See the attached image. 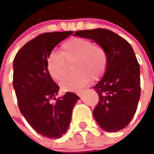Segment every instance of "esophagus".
<instances>
[{"instance_id":"obj_1","label":"esophagus","mask_w":154,"mask_h":154,"mask_svg":"<svg viewBox=\"0 0 154 154\" xmlns=\"http://www.w3.org/2000/svg\"><path fill=\"white\" fill-rule=\"evenodd\" d=\"M83 93H84V90H81V91H77V94L79 96V97H81V96L83 94Z\"/></svg>"}]
</instances>
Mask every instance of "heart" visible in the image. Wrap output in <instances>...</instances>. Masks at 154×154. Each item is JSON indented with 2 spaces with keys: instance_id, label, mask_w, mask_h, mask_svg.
<instances>
[{
  "instance_id": "1",
  "label": "heart",
  "mask_w": 154,
  "mask_h": 154,
  "mask_svg": "<svg viewBox=\"0 0 154 154\" xmlns=\"http://www.w3.org/2000/svg\"><path fill=\"white\" fill-rule=\"evenodd\" d=\"M61 54L50 53L47 58L48 73L57 81L67 74L71 63L74 71L62 81L61 87L66 91L82 88L92 80L100 79L104 74L108 64V56L105 48L91 40L80 37L70 38L61 45Z\"/></svg>"
}]
</instances>
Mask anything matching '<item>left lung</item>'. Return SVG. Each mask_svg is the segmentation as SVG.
Returning <instances> with one entry per match:
<instances>
[{
  "mask_svg": "<svg viewBox=\"0 0 154 154\" xmlns=\"http://www.w3.org/2000/svg\"><path fill=\"white\" fill-rule=\"evenodd\" d=\"M74 35L91 38L106 50V70L92 87L99 96L93 115L106 131L122 130L134 116L140 98V68L133 48L127 40L107 29L78 30Z\"/></svg>",
  "mask_w": 154,
  "mask_h": 154,
  "instance_id": "obj_1",
  "label": "left lung"
}]
</instances>
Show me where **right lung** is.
I'll return each mask as SVG.
<instances>
[{"label":"right lung","instance_id":"obj_1","mask_svg":"<svg viewBox=\"0 0 154 154\" xmlns=\"http://www.w3.org/2000/svg\"><path fill=\"white\" fill-rule=\"evenodd\" d=\"M73 31L45 32L26 43L13 62V87L19 109L32 128L50 139H59L66 133L72 109L80 97L66 92L55 97L60 87L47 68V58L54 48Z\"/></svg>","mask_w":154,"mask_h":154}]
</instances>
